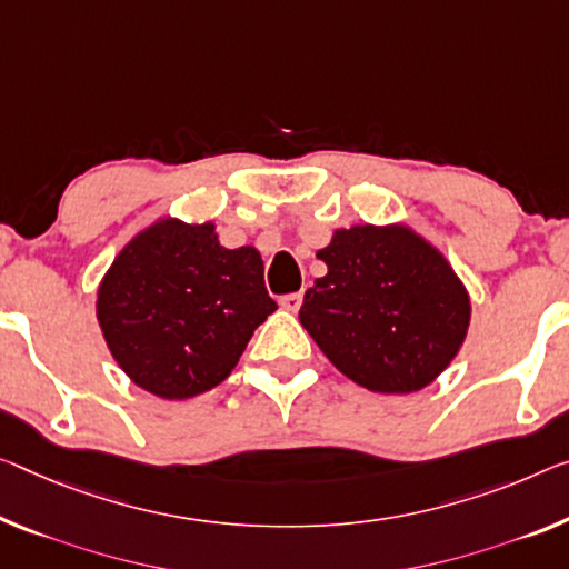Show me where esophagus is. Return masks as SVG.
Listing matches in <instances>:
<instances>
[{"instance_id": "34e87169", "label": "esophagus", "mask_w": 569, "mask_h": 569, "mask_svg": "<svg viewBox=\"0 0 569 569\" xmlns=\"http://www.w3.org/2000/svg\"><path fill=\"white\" fill-rule=\"evenodd\" d=\"M279 305H282V310H287V312H297V310H300V305H302V295L300 292L284 295L282 300H279Z\"/></svg>"}]
</instances>
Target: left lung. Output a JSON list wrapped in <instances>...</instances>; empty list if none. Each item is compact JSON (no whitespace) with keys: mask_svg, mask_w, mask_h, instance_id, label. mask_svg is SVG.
I'll return each mask as SVG.
<instances>
[{"mask_svg":"<svg viewBox=\"0 0 569 569\" xmlns=\"http://www.w3.org/2000/svg\"><path fill=\"white\" fill-rule=\"evenodd\" d=\"M328 274L300 322L340 373L379 395L419 391L468 333L470 300L448 261L407 226H353L318 251Z\"/></svg>","mask_w":569,"mask_h":569,"instance_id":"8db88e82","label":"left lung"}]
</instances>
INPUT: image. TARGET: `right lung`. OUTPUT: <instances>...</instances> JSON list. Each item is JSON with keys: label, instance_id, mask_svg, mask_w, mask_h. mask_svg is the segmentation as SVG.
Wrapping results in <instances>:
<instances>
[{"label": "right lung", "instance_id": "add662e5", "mask_svg": "<svg viewBox=\"0 0 569 569\" xmlns=\"http://www.w3.org/2000/svg\"><path fill=\"white\" fill-rule=\"evenodd\" d=\"M274 310L257 249H223L213 223L172 218L127 243L96 302L111 356L162 399L218 387Z\"/></svg>", "mask_w": 569, "mask_h": 569}]
</instances>
